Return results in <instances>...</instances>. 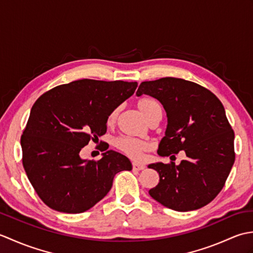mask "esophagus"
Segmentation results:
<instances>
[{
    "instance_id": "1",
    "label": "esophagus",
    "mask_w": 253,
    "mask_h": 253,
    "mask_svg": "<svg viewBox=\"0 0 253 253\" xmlns=\"http://www.w3.org/2000/svg\"><path fill=\"white\" fill-rule=\"evenodd\" d=\"M144 168H146V166H144L143 164L136 163V162L132 163V169H133V170H141V169H143Z\"/></svg>"
}]
</instances>
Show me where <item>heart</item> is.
<instances>
[{
	"label": "heart",
	"instance_id": "b5f03b06",
	"mask_svg": "<svg viewBox=\"0 0 253 253\" xmlns=\"http://www.w3.org/2000/svg\"><path fill=\"white\" fill-rule=\"evenodd\" d=\"M137 109L144 117H146L147 121L153 114H155V113L162 111V107H161L159 101L153 98H150V96H142V98L139 99L137 101ZM117 117L118 109H115L111 113L110 116L107 117V124H109V125L115 124V122L117 121ZM114 146L117 150H120L122 153L135 161L141 160L143 158L144 152H147L150 150V146L148 142L130 137L117 138L114 141Z\"/></svg>",
	"mask_w": 253,
	"mask_h": 253
}]
</instances>
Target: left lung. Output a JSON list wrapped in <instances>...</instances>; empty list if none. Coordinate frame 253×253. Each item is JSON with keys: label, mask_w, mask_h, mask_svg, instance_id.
Returning <instances> with one entry per match:
<instances>
[{"label": "left lung", "mask_w": 253, "mask_h": 253, "mask_svg": "<svg viewBox=\"0 0 253 253\" xmlns=\"http://www.w3.org/2000/svg\"><path fill=\"white\" fill-rule=\"evenodd\" d=\"M136 93L158 99L166 111L159 155L175 157L184 150L187 157L179 165L150 164L160 181L149 195L179 212L207 206L223 189L235 162V133L222 102L202 85L174 77L143 82Z\"/></svg>", "instance_id": "1"}]
</instances>
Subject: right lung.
Wrapping results in <instances>:
<instances>
[{
    "label": "right lung",
    "mask_w": 253,
    "mask_h": 253,
    "mask_svg": "<svg viewBox=\"0 0 253 253\" xmlns=\"http://www.w3.org/2000/svg\"><path fill=\"white\" fill-rule=\"evenodd\" d=\"M137 85L80 79L57 85L35 102L20 139L23 165L47 207L83 213L107 195L118 171L131 169L128 158L113 150L98 161L83 160L79 152L104 135L107 117Z\"/></svg>",
    "instance_id": "obj_1"
}]
</instances>
